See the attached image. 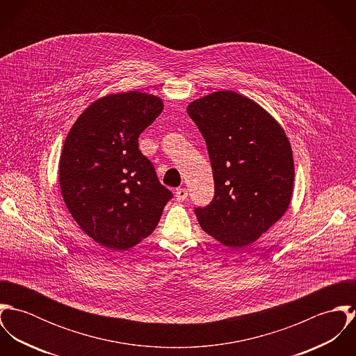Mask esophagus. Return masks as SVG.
I'll use <instances>...</instances> for the list:
<instances>
[{"instance_id":"obj_1","label":"esophagus","mask_w":356,"mask_h":356,"mask_svg":"<svg viewBox=\"0 0 356 356\" xmlns=\"http://www.w3.org/2000/svg\"><path fill=\"white\" fill-rule=\"evenodd\" d=\"M175 197L178 202H184L188 197V191L185 188H178L175 192Z\"/></svg>"}]
</instances>
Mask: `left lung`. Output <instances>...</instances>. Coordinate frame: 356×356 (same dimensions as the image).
Wrapping results in <instances>:
<instances>
[{"mask_svg":"<svg viewBox=\"0 0 356 356\" xmlns=\"http://www.w3.org/2000/svg\"><path fill=\"white\" fill-rule=\"evenodd\" d=\"M203 134L215 195L195 213L205 233L232 248L251 245L288 209L293 154L280 123L254 100L215 92L188 105Z\"/></svg>","mask_w":356,"mask_h":356,"instance_id":"1","label":"left lung"}]
</instances>
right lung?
Masks as SVG:
<instances>
[{
	"instance_id": "obj_1",
	"label": "right lung",
	"mask_w": 356,
	"mask_h": 356,
	"mask_svg": "<svg viewBox=\"0 0 356 356\" xmlns=\"http://www.w3.org/2000/svg\"><path fill=\"white\" fill-rule=\"evenodd\" d=\"M161 99L127 92L92 102L71 127L58 164L60 189L79 227L102 247H134L156 229L172 197L138 148Z\"/></svg>"
}]
</instances>
